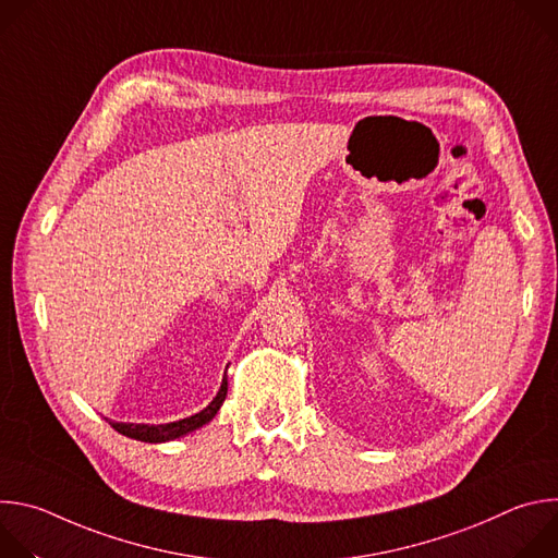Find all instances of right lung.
Returning a JSON list of instances; mask_svg holds the SVG:
<instances>
[{
    "label": "right lung",
    "mask_w": 558,
    "mask_h": 558,
    "mask_svg": "<svg viewBox=\"0 0 558 558\" xmlns=\"http://www.w3.org/2000/svg\"><path fill=\"white\" fill-rule=\"evenodd\" d=\"M225 397H227V375H222V384H220L214 400L201 413H196L192 417H183V420L170 422V424H125V422H112V420H108V422L117 433H121L130 439H136V441H147V444L174 441V439L185 437V435L203 428L205 424H209L216 417V413L220 411Z\"/></svg>",
    "instance_id": "1"
}]
</instances>
